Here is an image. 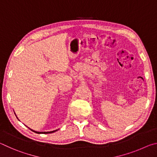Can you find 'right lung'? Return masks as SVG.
Segmentation results:
<instances>
[{
    "label": "right lung",
    "mask_w": 157,
    "mask_h": 157,
    "mask_svg": "<svg viewBox=\"0 0 157 157\" xmlns=\"http://www.w3.org/2000/svg\"><path fill=\"white\" fill-rule=\"evenodd\" d=\"M31 130H32V131H33V132H34L37 133V134H50V133H53V132L57 131L58 129L54 130V131H51V132H36V131H34V130H33V129H31Z\"/></svg>",
    "instance_id": "add662e5"
}]
</instances>
